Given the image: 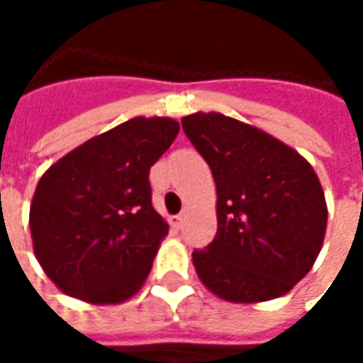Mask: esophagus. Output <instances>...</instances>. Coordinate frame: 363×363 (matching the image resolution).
<instances>
[{
    "instance_id": "34e87169",
    "label": "esophagus",
    "mask_w": 363,
    "mask_h": 363,
    "mask_svg": "<svg viewBox=\"0 0 363 363\" xmlns=\"http://www.w3.org/2000/svg\"><path fill=\"white\" fill-rule=\"evenodd\" d=\"M186 218H188V210H184V212H179V214L175 216V224H177V226H182V224L186 222Z\"/></svg>"
}]
</instances>
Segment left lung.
I'll list each match as a JSON object with an SVG mask.
<instances>
[{
	"mask_svg": "<svg viewBox=\"0 0 363 363\" xmlns=\"http://www.w3.org/2000/svg\"><path fill=\"white\" fill-rule=\"evenodd\" d=\"M216 182V238L191 260L203 285L230 303L289 293L311 271L328 203L319 177L295 149L222 113L182 119Z\"/></svg>",
	"mask_w": 363,
	"mask_h": 363,
	"instance_id": "1",
	"label": "left lung"
}]
</instances>
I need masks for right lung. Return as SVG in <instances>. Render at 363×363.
I'll return each instance as SVG.
<instances>
[{
  "mask_svg": "<svg viewBox=\"0 0 363 363\" xmlns=\"http://www.w3.org/2000/svg\"><path fill=\"white\" fill-rule=\"evenodd\" d=\"M179 123L135 117L58 160L30 206L34 252L62 293L94 305L131 299L145 283L167 222L151 203L149 169Z\"/></svg>",
  "mask_w": 363,
  "mask_h": 363,
  "instance_id": "obj_1",
  "label": "right lung"
}]
</instances>
